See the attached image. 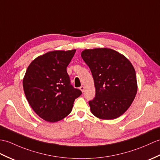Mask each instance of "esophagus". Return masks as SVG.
Here are the masks:
<instances>
[{
  "label": "esophagus",
  "mask_w": 160,
  "mask_h": 160,
  "mask_svg": "<svg viewBox=\"0 0 160 160\" xmlns=\"http://www.w3.org/2000/svg\"><path fill=\"white\" fill-rule=\"evenodd\" d=\"M80 90L83 92L84 91V90H85V87H83V86H81V87H80Z\"/></svg>",
  "instance_id": "obj_1"
}]
</instances>
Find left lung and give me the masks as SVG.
I'll use <instances>...</instances> for the list:
<instances>
[{"instance_id": "1", "label": "left lung", "mask_w": 160, "mask_h": 160, "mask_svg": "<svg viewBox=\"0 0 160 160\" xmlns=\"http://www.w3.org/2000/svg\"><path fill=\"white\" fill-rule=\"evenodd\" d=\"M81 57L91 69L95 97L89 101L92 114L102 119L119 117L137 92L135 69L125 56L110 48L84 50Z\"/></svg>"}]
</instances>
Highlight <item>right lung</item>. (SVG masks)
Returning <instances> with one entry per match:
<instances>
[{"instance_id":"right-lung-1","label":"right lung","mask_w":160,"mask_h":160,"mask_svg":"<svg viewBox=\"0 0 160 160\" xmlns=\"http://www.w3.org/2000/svg\"><path fill=\"white\" fill-rule=\"evenodd\" d=\"M75 52L76 50L49 52L33 60L26 72V98L35 113L46 121L54 122L66 117L82 94L71 84L67 72Z\"/></svg>"}]
</instances>
